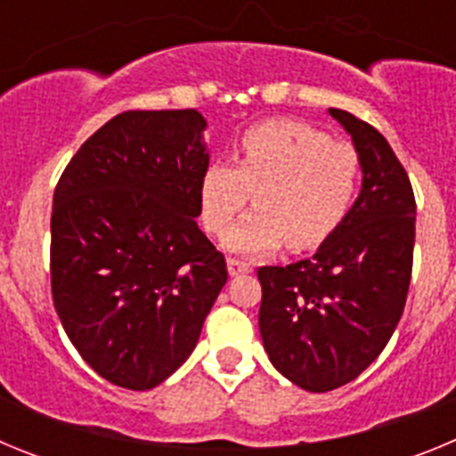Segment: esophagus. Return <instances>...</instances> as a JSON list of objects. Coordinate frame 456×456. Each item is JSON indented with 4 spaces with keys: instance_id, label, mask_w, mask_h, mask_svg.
I'll return each mask as SVG.
<instances>
[{
    "instance_id": "1",
    "label": "esophagus",
    "mask_w": 456,
    "mask_h": 456,
    "mask_svg": "<svg viewBox=\"0 0 456 456\" xmlns=\"http://www.w3.org/2000/svg\"><path fill=\"white\" fill-rule=\"evenodd\" d=\"M248 272H253V267L248 263H244V260H237V257H231V260H228V273H231V276H241V273Z\"/></svg>"
}]
</instances>
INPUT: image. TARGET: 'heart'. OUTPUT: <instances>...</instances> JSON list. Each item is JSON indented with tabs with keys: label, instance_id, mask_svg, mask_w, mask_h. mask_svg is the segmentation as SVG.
I'll list each match as a JSON object with an SVG mask.
<instances>
[{
	"label": "heart",
	"instance_id": "b5f03b06",
	"mask_svg": "<svg viewBox=\"0 0 456 456\" xmlns=\"http://www.w3.org/2000/svg\"><path fill=\"white\" fill-rule=\"evenodd\" d=\"M361 187V157L347 143L297 120H267L244 132L237 164L205 168L199 187L205 231L224 235L241 209L257 208L237 224L225 247L267 256L288 241L292 248L324 244L352 212Z\"/></svg>",
	"mask_w": 456,
	"mask_h": 456
}]
</instances>
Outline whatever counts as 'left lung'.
I'll list each match as a JSON object with an SVG mask.
<instances>
[{
    "label": "left lung",
    "mask_w": 456,
    "mask_h": 456,
    "mask_svg": "<svg viewBox=\"0 0 456 456\" xmlns=\"http://www.w3.org/2000/svg\"><path fill=\"white\" fill-rule=\"evenodd\" d=\"M363 184L347 219L313 257L260 267V336L273 368L299 388L349 384L384 352L404 313L416 241V199L388 141L342 109Z\"/></svg>",
    "instance_id": "1"
}]
</instances>
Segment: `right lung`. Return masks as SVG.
Returning a JSON list of instances; mask_svg holds the SVG:
<instances>
[{
  "mask_svg": "<svg viewBox=\"0 0 456 456\" xmlns=\"http://www.w3.org/2000/svg\"><path fill=\"white\" fill-rule=\"evenodd\" d=\"M196 109L123 111L75 152L54 189L52 299L102 379L151 390L193 352L228 281L196 224L209 167Z\"/></svg>",
  "mask_w": 456,
  "mask_h": 456,
  "instance_id": "obj_1",
  "label": "right lung"
}]
</instances>
